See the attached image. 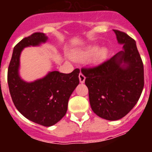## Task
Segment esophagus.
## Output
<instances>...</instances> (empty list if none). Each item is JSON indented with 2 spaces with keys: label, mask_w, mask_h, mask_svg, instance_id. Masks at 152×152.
Wrapping results in <instances>:
<instances>
[{
  "label": "esophagus",
  "mask_w": 152,
  "mask_h": 152,
  "mask_svg": "<svg viewBox=\"0 0 152 152\" xmlns=\"http://www.w3.org/2000/svg\"><path fill=\"white\" fill-rule=\"evenodd\" d=\"M79 80H80V83H84V80H85V76L81 72L79 74Z\"/></svg>",
  "instance_id": "1"
}]
</instances>
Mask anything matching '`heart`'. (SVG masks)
Segmentation results:
<instances>
[{
    "instance_id": "b5f03b06",
    "label": "heart",
    "mask_w": 152,
    "mask_h": 152,
    "mask_svg": "<svg viewBox=\"0 0 152 152\" xmlns=\"http://www.w3.org/2000/svg\"><path fill=\"white\" fill-rule=\"evenodd\" d=\"M92 56L93 62L100 63L103 61L107 56V50L104 48H100L96 50L94 47H91L84 50L75 52L72 55V58L77 61H85L89 59Z\"/></svg>"
}]
</instances>
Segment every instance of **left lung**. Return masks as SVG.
Returning <instances> with one entry per match:
<instances>
[{
    "mask_svg": "<svg viewBox=\"0 0 152 152\" xmlns=\"http://www.w3.org/2000/svg\"><path fill=\"white\" fill-rule=\"evenodd\" d=\"M123 51L97 66L82 68L92 110L107 120L124 117L135 107L144 88V66L133 39L113 29Z\"/></svg>",
    "mask_w": 152,
    "mask_h": 152,
    "instance_id": "8db88e82",
    "label": "left lung"
}]
</instances>
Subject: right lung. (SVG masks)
Returning <instances> with one entry per match:
<instances>
[{"label": "right lung", "mask_w": 152, "mask_h": 152, "mask_svg": "<svg viewBox=\"0 0 152 152\" xmlns=\"http://www.w3.org/2000/svg\"><path fill=\"white\" fill-rule=\"evenodd\" d=\"M42 33H34L23 39L14 47L8 67L7 83L10 96L17 110L30 121L51 126L66 114L70 96L79 84L80 70L69 74L49 72L43 78L27 83L19 76L20 56L23 48L45 42Z\"/></svg>", "instance_id": "obj_1"}]
</instances>
